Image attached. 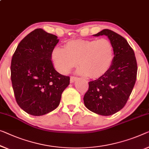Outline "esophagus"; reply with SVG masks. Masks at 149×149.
I'll list each match as a JSON object with an SVG mask.
<instances>
[{
  "label": "esophagus",
  "mask_w": 149,
  "mask_h": 149,
  "mask_svg": "<svg viewBox=\"0 0 149 149\" xmlns=\"http://www.w3.org/2000/svg\"><path fill=\"white\" fill-rule=\"evenodd\" d=\"M77 79V77H74V76H72L70 77V82L71 83H74L75 82V81Z\"/></svg>",
  "instance_id": "obj_1"
}]
</instances>
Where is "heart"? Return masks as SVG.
I'll use <instances>...</instances> for the list:
<instances>
[{"label": "heart", "instance_id": "1", "mask_svg": "<svg viewBox=\"0 0 149 149\" xmlns=\"http://www.w3.org/2000/svg\"><path fill=\"white\" fill-rule=\"evenodd\" d=\"M114 59V47L108 39H76L64 46L55 47L52 52L53 65L66 74L77 65V74L97 78L109 70Z\"/></svg>", "mask_w": 149, "mask_h": 149}]
</instances>
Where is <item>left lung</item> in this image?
<instances>
[{
	"label": "left lung",
	"mask_w": 149,
	"mask_h": 149,
	"mask_svg": "<svg viewBox=\"0 0 149 149\" xmlns=\"http://www.w3.org/2000/svg\"><path fill=\"white\" fill-rule=\"evenodd\" d=\"M106 35L114 47V59L105 74L89 82L84 97L86 107L102 116H110L123 108L136 82L137 63L134 52L127 41L110 29H103L94 37Z\"/></svg>",
	"instance_id": "8db88e82"
}]
</instances>
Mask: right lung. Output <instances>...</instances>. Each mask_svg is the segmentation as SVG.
<instances>
[{"instance_id":"1","label":"right lung","mask_w":149,"mask_h":149,"mask_svg":"<svg viewBox=\"0 0 149 149\" xmlns=\"http://www.w3.org/2000/svg\"><path fill=\"white\" fill-rule=\"evenodd\" d=\"M56 35L36 29L18 45L10 65L11 81L18 105L33 116L55 110L70 78L55 70L52 52Z\"/></svg>"}]
</instances>
